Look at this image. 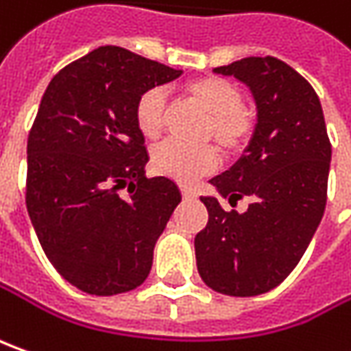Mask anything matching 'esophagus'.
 <instances>
[{
  "mask_svg": "<svg viewBox=\"0 0 351 351\" xmlns=\"http://www.w3.org/2000/svg\"><path fill=\"white\" fill-rule=\"evenodd\" d=\"M180 194H182V198L184 199H196V192L194 190H190V188H180Z\"/></svg>",
  "mask_w": 351,
  "mask_h": 351,
  "instance_id": "34e87169",
  "label": "esophagus"
}]
</instances>
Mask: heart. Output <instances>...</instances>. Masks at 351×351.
Returning <instances> with one entry per match:
<instances>
[{"label": "heart", "instance_id": "b5f03b06", "mask_svg": "<svg viewBox=\"0 0 351 351\" xmlns=\"http://www.w3.org/2000/svg\"><path fill=\"white\" fill-rule=\"evenodd\" d=\"M188 99L210 112L204 138L215 139L227 153L243 152L252 139L256 118L245 106L243 93L235 83L223 77H198L184 85ZM167 118V97L161 89L145 91L136 103L134 120L145 139H157L163 134ZM219 163V155L212 145L190 147L176 141H165L152 155V167L157 175L180 184H192L196 178L210 175Z\"/></svg>", "mask_w": 351, "mask_h": 351}]
</instances>
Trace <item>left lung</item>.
I'll use <instances>...</instances> for the list:
<instances>
[{"mask_svg":"<svg viewBox=\"0 0 351 351\" xmlns=\"http://www.w3.org/2000/svg\"><path fill=\"white\" fill-rule=\"evenodd\" d=\"M215 73L247 83L258 124L247 153L212 178L231 206L248 196V210L225 212L215 198H199L208 225L194 239L196 266L217 293L260 295L291 274L319 227L332 147L317 93L285 62L243 58Z\"/></svg>","mask_w":351,"mask_h":351,"instance_id":"left-lung-1","label":"left lung"}]
</instances>
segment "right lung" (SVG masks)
<instances>
[{"mask_svg":"<svg viewBox=\"0 0 351 351\" xmlns=\"http://www.w3.org/2000/svg\"><path fill=\"white\" fill-rule=\"evenodd\" d=\"M178 75L101 46L46 87L29 132L25 202L44 254L85 293L132 291L149 276L180 192L171 178L145 176L149 155L134 110L143 93Z\"/></svg>","mask_w":351,"mask_h":351,"instance_id":"obj_1","label":"right lung"}]
</instances>
